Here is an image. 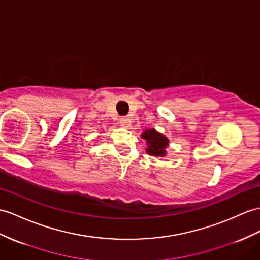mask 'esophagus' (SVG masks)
Returning a JSON list of instances; mask_svg holds the SVG:
<instances>
[{
	"label": "esophagus",
	"instance_id": "esophagus-1",
	"mask_svg": "<svg viewBox=\"0 0 260 260\" xmlns=\"http://www.w3.org/2000/svg\"><path fill=\"white\" fill-rule=\"evenodd\" d=\"M120 124H121L122 128H130L131 119L129 117H123L120 119Z\"/></svg>",
	"mask_w": 260,
	"mask_h": 260
}]
</instances>
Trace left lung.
<instances>
[{
  "instance_id": "obj_1",
  "label": "left lung",
  "mask_w": 260,
  "mask_h": 260,
  "mask_svg": "<svg viewBox=\"0 0 260 260\" xmlns=\"http://www.w3.org/2000/svg\"><path fill=\"white\" fill-rule=\"evenodd\" d=\"M141 138L147 142L145 151L149 155L155 157H164L167 155L170 140L161 132L155 129H145L142 132Z\"/></svg>"
}]
</instances>
